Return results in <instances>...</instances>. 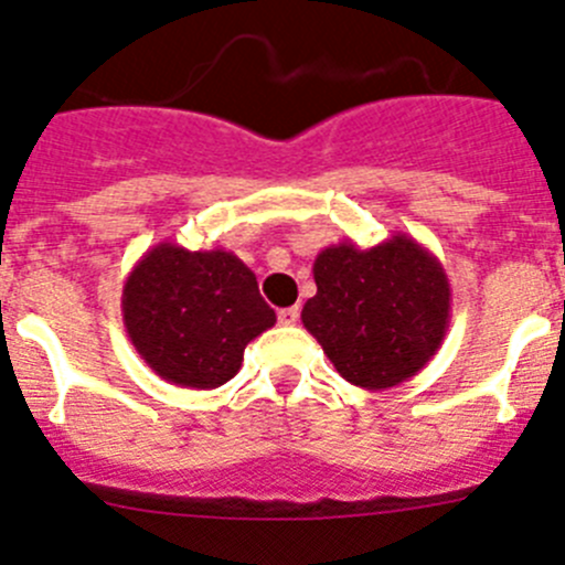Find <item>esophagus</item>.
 <instances>
[{
    "instance_id": "34e87169",
    "label": "esophagus",
    "mask_w": 565,
    "mask_h": 565,
    "mask_svg": "<svg viewBox=\"0 0 565 565\" xmlns=\"http://www.w3.org/2000/svg\"><path fill=\"white\" fill-rule=\"evenodd\" d=\"M297 319H299V308L297 306L282 308V311H279V322H282V326H297Z\"/></svg>"
}]
</instances>
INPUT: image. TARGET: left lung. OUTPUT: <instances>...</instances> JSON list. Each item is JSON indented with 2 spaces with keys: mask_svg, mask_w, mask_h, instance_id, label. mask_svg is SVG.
I'll return each mask as SVG.
<instances>
[{
  "mask_svg": "<svg viewBox=\"0 0 565 565\" xmlns=\"http://www.w3.org/2000/svg\"><path fill=\"white\" fill-rule=\"evenodd\" d=\"M317 294L302 326L344 382L387 391L436 356L450 326V279L418 239L393 234L373 248L337 243L313 259Z\"/></svg>",
  "mask_w": 565,
  "mask_h": 565,
  "instance_id": "obj_1",
  "label": "left lung"
}]
</instances>
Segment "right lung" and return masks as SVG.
Masks as SVG:
<instances>
[{
    "label": "right lung",
    "mask_w": 565,
    "mask_h": 565,
    "mask_svg": "<svg viewBox=\"0 0 565 565\" xmlns=\"http://www.w3.org/2000/svg\"><path fill=\"white\" fill-rule=\"evenodd\" d=\"M121 311L143 362L192 391H212L237 376L246 344L277 322L237 254L189 252L178 243H158L135 263Z\"/></svg>",
    "instance_id": "add662e5"
}]
</instances>
